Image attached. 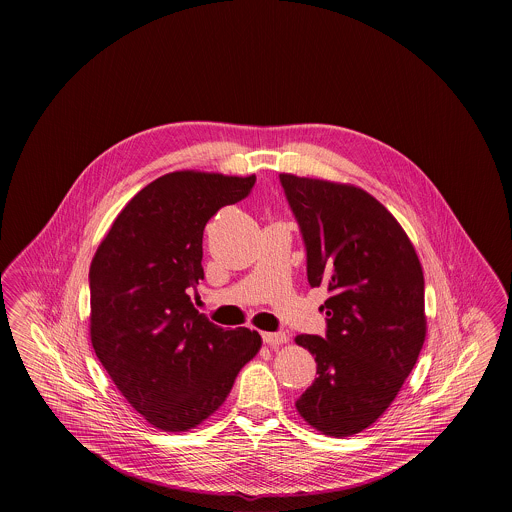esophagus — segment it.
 Returning <instances> with one entry per match:
<instances>
[{"label": "esophagus", "mask_w": 512, "mask_h": 512, "mask_svg": "<svg viewBox=\"0 0 512 512\" xmlns=\"http://www.w3.org/2000/svg\"><path fill=\"white\" fill-rule=\"evenodd\" d=\"M263 341L270 347H280L288 341V336L284 332H263Z\"/></svg>", "instance_id": "1"}]
</instances>
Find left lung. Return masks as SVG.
<instances>
[{
  "mask_svg": "<svg viewBox=\"0 0 512 512\" xmlns=\"http://www.w3.org/2000/svg\"><path fill=\"white\" fill-rule=\"evenodd\" d=\"M307 249L311 288L330 297L326 336L295 343L317 361L297 413L330 438L374 424L411 374L426 340L424 274L401 224L372 195L351 186L280 174Z\"/></svg>",
  "mask_w": 512,
  "mask_h": 512,
  "instance_id": "obj_1",
  "label": "left lung"
}]
</instances>
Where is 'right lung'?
<instances>
[{
	"mask_svg": "<svg viewBox=\"0 0 512 512\" xmlns=\"http://www.w3.org/2000/svg\"><path fill=\"white\" fill-rule=\"evenodd\" d=\"M251 176L169 172L134 195L90 267V338L124 399L165 432H188L226 401L261 349L249 328L199 315L188 290L203 278V230L242 201Z\"/></svg>",
	"mask_w": 512,
	"mask_h": 512,
	"instance_id": "right-lung-1",
	"label": "right lung"
}]
</instances>
